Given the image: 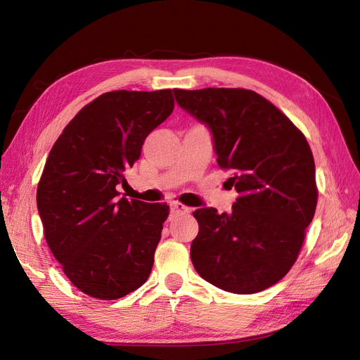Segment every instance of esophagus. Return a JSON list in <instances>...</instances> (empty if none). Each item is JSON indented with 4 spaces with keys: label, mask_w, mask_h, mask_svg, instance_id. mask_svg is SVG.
Here are the masks:
<instances>
[{
    "label": "esophagus",
    "mask_w": 360,
    "mask_h": 360,
    "mask_svg": "<svg viewBox=\"0 0 360 360\" xmlns=\"http://www.w3.org/2000/svg\"><path fill=\"white\" fill-rule=\"evenodd\" d=\"M169 209H171L172 214H186V212H189V207L179 203V201H171Z\"/></svg>",
    "instance_id": "34e87169"
}]
</instances>
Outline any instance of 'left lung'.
<instances>
[{
  "mask_svg": "<svg viewBox=\"0 0 360 360\" xmlns=\"http://www.w3.org/2000/svg\"><path fill=\"white\" fill-rule=\"evenodd\" d=\"M179 107L210 131L217 162L232 169V212L197 209L191 259L221 290L250 295L292 269L318 201L304 134L274 103L244 89L174 90Z\"/></svg>",
  "mask_w": 360,
  "mask_h": 360,
  "instance_id": "obj_1",
  "label": "left lung"
}]
</instances>
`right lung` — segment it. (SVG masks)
Segmentation results:
<instances>
[{
    "label": "right lung",
    "instance_id": "add662e5",
    "mask_svg": "<svg viewBox=\"0 0 360 360\" xmlns=\"http://www.w3.org/2000/svg\"><path fill=\"white\" fill-rule=\"evenodd\" d=\"M172 110L171 90L105 93L51 148L37 191L44 236L67 278L89 296L124 297L151 274L169 207L119 198L117 186Z\"/></svg>",
    "mask_w": 360,
    "mask_h": 360
}]
</instances>
